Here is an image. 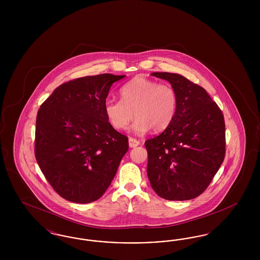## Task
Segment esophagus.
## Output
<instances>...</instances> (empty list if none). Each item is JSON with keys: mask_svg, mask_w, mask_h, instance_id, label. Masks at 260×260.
<instances>
[{"mask_svg": "<svg viewBox=\"0 0 260 260\" xmlns=\"http://www.w3.org/2000/svg\"><path fill=\"white\" fill-rule=\"evenodd\" d=\"M139 141L136 139V138H133V137H129L128 138V145H129V147L131 148H135L136 146H138L139 145Z\"/></svg>", "mask_w": 260, "mask_h": 260, "instance_id": "obj_1", "label": "esophagus"}]
</instances>
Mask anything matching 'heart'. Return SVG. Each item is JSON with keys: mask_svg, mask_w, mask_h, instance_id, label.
<instances>
[{"mask_svg": "<svg viewBox=\"0 0 260 260\" xmlns=\"http://www.w3.org/2000/svg\"><path fill=\"white\" fill-rule=\"evenodd\" d=\"M122 100L110 99L104 104L105 115L116 129H124L134 118L132 129L144 135L153 127L156 132L166 129L174 119L177 95L171 85L137 76L120 88Z\"/></svg>", "mask_w": 260, "mask_h": 260, "instance_id": "1", "label": "heart"}]
</instances>
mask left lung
Returning a JSON list of instances; mask_svg holds the SVG:
<instances>
[{
	"instance_id": "1",
	"label": "left lung",
	"mask_w": 260,
	"mask_h": 260,
	"mask_svg": "<svg viewBox=\"0 0 260 260\" xmlns=\"http://www.w3.org/2000/svg\"><path fill=\"white\" fill-rule=\"evenodd\" d=\"M172 85L177 107L172 124L145 141L153 190L169 201L196 198L210 185L225 156L222 112L205 88L182 75L155 72Z\"/></svg>"
}]
</instances>
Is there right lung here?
Instances as JSON below:
<instances>
[{
	"label": "right lung",
	"mask_w": 260,
	"mask_h": 260,
	"mask_svg": "<svg viewBox=\"0 0 260 260\" xmlns=\"http://www.w3.org/2000/svg\"><path fill=\"white\" fill-rule=\"evenodd\" d=\"M125 76H87L56 87L40 107L35 156L45 177L62 198L87 204L99 200L128 150L104 112L113 83Z\"/></svg>",
	"instance_id": "obj_1"
}]
</instances>
